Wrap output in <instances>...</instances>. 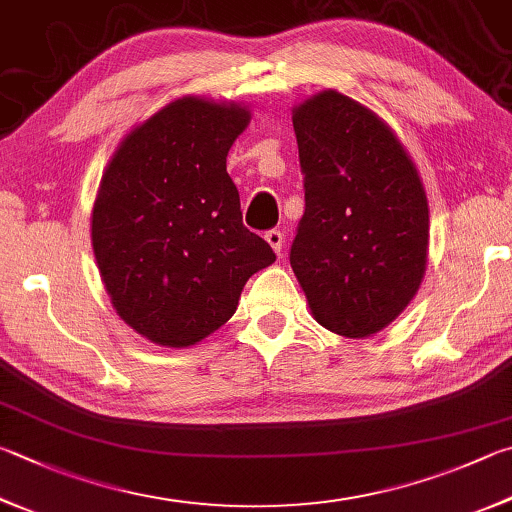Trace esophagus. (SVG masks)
<instances>
[{
  "instance_id": "34e87169",
  "label": "esophagus",
  "mask_w": 512,
  "mask_h": 512,
  "mask_svg": "<svg viewBox=\"0 0 512 512\" xmlns=\"http://www.w3.org/2000/svg\"><path fill=\"white\" fill-rule=\"evenodd\" d=\"M264 239L268 241V246H271V248L275 250V253H280L282 244H284V232H282V230H277V228L268 230L266 235H264Z\"/></svg>"
}]
</instances>
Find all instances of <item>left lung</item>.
Returning a JSON list of instances; mask_svg holds the SVG:
<instances>
[{"mask_svg":"<svg viewBox=\"0 0 512 512\" xmlns=\"http://www.w3.org/2000/svg\"><path fill=\"white\" fill-rule=\"evenodd\" d=\"M304 215L291 268L324 329L367 338L412 302L430 210L410 154L374 111L327 89L293 109Z\"/></svg>","mask_w":512,"mask_h":512,"instance_id":"obj_1","label":"left lung"}]
</instances>
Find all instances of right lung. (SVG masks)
<instances>
[{
	"label": "right lung",
	"instance_id": "add662e5",
	"mask_svg": "<svg viewBox=\"0 0 512 512\" xmlns=\"http://www.w3.org/2000/svg\"><path fill=\"white\" fill-rule=\"evenodd\" d=\"M237 102L183 96L129 132L102 174L91 244L116 313L161 347L197 345L237 311L273 248L241 221L226 156Z\"/></svg>",
	"mask_w": 512,
	"mask_h": 512
}]
</instances>
